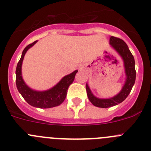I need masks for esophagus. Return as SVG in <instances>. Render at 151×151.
I'll use <instances>...</instances> for the list:
<instances>
[{
  "mask_svg": "<svg viewBox=\"0 0 151 151\" xmlns=\"http://www.w3.org/2000/svg\"><path fill=\"white\" fill-rule=\"evenodd\" d=\"M83 67L82 65H80V70H83Z\"/></svg>",
  "mask_w": 151,
  "mask_h": 151,
  "instance_id": "obj_1",
  "label": "esophagus"
}]
</instances>
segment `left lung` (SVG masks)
Returning a JSON list of instances; mask_svg holds the SVG:
<instances>
[{
    "instance_id": "8db88e82",
    "label": "left lung",
    "mask_w": 151,
    "mask_h": 151,
    "mask_svg": "<svg viewBox=\"0 0 151 151\" xmlns=\"http://www.w3.org/2000/svg\"><path fill=\"white\" fill-rule=\"evenodd\" d=\"M109 45L119 56L122 57L124 67L125 78L124 84L122 86V90L115 96L109 98H99L93 95L90 89L88 84L86 83L87 96L91 104L97 107L108 108L114 106L123 102L128 95L130 93L132 88L136 81V69H135V60L133 54L131 53L127 44L119 38L111 36L109 38Z\"/></svg>"
}]
</instances>
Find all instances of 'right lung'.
I'll list each match as a JSON object with an SVG mask.
<instances>
[{
	"mask_svg": "<svg viewBox=\"0 0 151 151\" xmlns=\"http://www.w3.org/2000/svg\"><path fill=\"white\" fill-rule=\"evenodd\" d=\"M36 42L37 41H35L32 44L28 45L22 52V56L18 63L15 71L16 86L24 99L32 106L41 109L55 107L60 105L65 101L67 95L68 88L73 83L76 74L78 71L75 70L71 74L63 77L58 83L45 91H36L29 88L22 77V63L27 51L33 47Z\"/></svg>",
	"mask_w": 151,
	"mask_h": 151,
	"instance_id": "obj_1",
	"label": "right lung"
}]
</instances>
